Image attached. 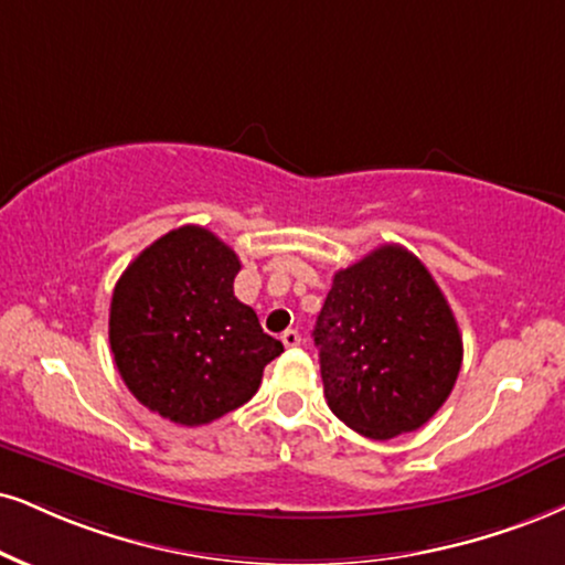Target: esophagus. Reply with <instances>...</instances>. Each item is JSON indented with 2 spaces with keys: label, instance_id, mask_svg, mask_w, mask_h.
Wrapping results in <instances>:
<instances>
[{
  "label": "esophagus",
  "instance_id": "esophagus-1",
  "mask_svg": "<svg viewBox=\"0 0 565 565\" xmlns=\"http://www.w3.org/2000/svg\"><path fill=\"white\" fill-rule=\"evenodd\" d=\"M280 340H282V345H285V348H296V345H301V335H298V330H285L282 335H280Z\"/></svg>",
  "mask_w": 565,
  "mask_h": 565
}]
</instances>
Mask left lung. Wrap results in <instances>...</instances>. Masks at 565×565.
<instances>
[{
  "instance_id": "left-lung-1",
  "label": "left lung",
  "mask_w": 565,
  "mask_h": 565,
  "mask_svg": "<svg viewBox=\"0 0 565 565\" xmlns=\"http://www.w3.org/2000/svg\"><path fill=\"white\" fill-rule=\"evenodd\" d=\"M315 345L327 406L372 440L424 427L448 401L463 359L443 290L395 243L335 271Z\"/></svg>"
}]
</instances>
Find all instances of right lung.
Here are the masks:
<instances>
[{"instance_id":"add662e5","label":"right lung","mask_w":565,"mask_h":565,"mask_svg":"<svg viewBox=\"0 0 565 565\" xmlns=\"http://www.w3.org/2000/svg\"><path fill=\"white\" fill-rule=\"evenodd\" d=\"M235 250L183 225L143 248L115 285L109 345L138 403L199 427L250 401L282 343L233 294Z\"/></svg>"}]
</instances>
